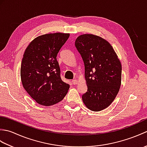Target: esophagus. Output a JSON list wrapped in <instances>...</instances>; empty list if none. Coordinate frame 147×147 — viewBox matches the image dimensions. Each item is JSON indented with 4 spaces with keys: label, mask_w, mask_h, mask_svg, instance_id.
<instances>
[{
    "label": "esophagus",
    "mask_w": 147,
    "mask_h": 147,
    "mask_svg": "<svg viewBox=\"0 0 147 147\" xmlns=\"http://www.w3.org/2000/svg\"><path fill=\"white\" fill-rule=\"evenodd\" d=\"M72 83L73 84V85H76V84L78 83V80H72Z\"/></svg>",
    "instance_id": "1"
}]
</instances>
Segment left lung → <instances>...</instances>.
<instances>
[{
	"instance_id": "8db88e82",
	"label": "left lung",
	"mask_w": 147,
	"mask_h": 147,
	"mask_svg": "<svg viewBox=\"0 0 147 147\" xmlns=\"http://www.w3.org/2000/svg\"><path fill=\"white\" fill-rule=\"evenodd\" d=\"M75 46L84 62L88 88L83 102L91 111H102L111 105L119 90L121 62L110 43L100 36L80 35Z\"/></svg>"
}]
</instances>
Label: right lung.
<instances>
[{"mask_svg":"<svg viewBox=\"0 0 147 147\" xmlns=\"http://www.w3.org/2000/svg\"><path fill=\"white\" fill-rule=\"evenodd\" d=\"M69 36V34L61 33L39 36L24 52L21 82L31 97L40 105H54L67 94L69 86L61 80L57 55Z\"/></svg>","mask_w":147,"mask_h":147,"instance_id":"1","label":"right lung"}]
</instances>
